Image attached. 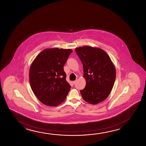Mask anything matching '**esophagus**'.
Returning <instances> with one entry per match:
<instances>
[{
    "instance_id": "34e87169",
    "label": "esophagus",
    "mask_w": 146,
    "mask_h": 146,
    "mask_svg": "<svg viewBox=\"0 0 146 146\" xmlns=\"http://www.w3.org/2000/svg\"><path fill=\"white\" fill-rule=\"evenodd\" d=\"M76 82H77V80H75V81H74L73 82V84H75L76 83Z\"/></svg>"
}]
</instances>
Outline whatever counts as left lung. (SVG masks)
Wrapping results in <instances>:
<instances>
[{"instance_id": "obj_1", "label": "left lung", "mask_w": 146, "mask_h": 146, "mask_svg": "<svg viewBox=\"0 0 146 146\" xmlns=\"http://www.w3.org/2000/svg\"><path fill=\"white\" fill-rule=\"evenodd\" d=\"M82 62L84 78V89L80 90L82 97L90 104H98L109 95L116 79V69L105 51L100 48L85 46L75 48Z\"/></svg>"}]
</instances>
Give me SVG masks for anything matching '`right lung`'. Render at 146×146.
<instances>
[{
	"label": "right lung",
	"instance_id": "right-lung-1",
	"mask_svg": "<svg viewBox=\"0 0 146 146\" xmlns=\"http://www.w3.org/2000/svg\"><path fill=\"white\" fill-rule=\"evenodd\" d=\"M72 52L70 49H46L36 56L31 65V88L44 105L55 107L66 99L71 86L66 81L63 67Z\"/></svg>",
	"mask_w": 146,
	"mask_h": 146
}]
</instances>
